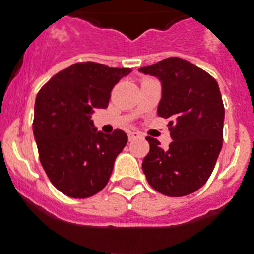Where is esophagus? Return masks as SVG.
I'll list each match as a JSON object with an SVG mask.
<instances>
[{"mask_svg": "<svg viewBox=\"0 0 254 254\" xmlns=\"http://www.w3.org/2000/svg\"><path fill=\"white\" fill-rule=\"evenodd\" d=\"M127 137H129V140H135L138 138H140V134L137 133V131H130V133H127Z\"/></svg>", "mask_w": 254, "mask_h": 254, "instance_id": "obj_1", "label": "esophagus"}]
</instances>
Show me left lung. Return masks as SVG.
<instances>
[{
    "label": "left lung",
    "mask_w": 254,
    "mask_h": 254,
    "mask_svg": "<svg viewBox=\"0 0 254 254\" xmlns=\"http://www.w3.org/2000/svg\"><path fill=\"white\" fill-rule=\"evenodd\" d=\"M161 81L157 115L169 119L172 142L164 150L152 137L142 169L150 186L173 197L195 192L212 174L223 142L225 107L217 81L178 57L139 68Z\"/></svg>",
    "instance_id": "1"
}]
</instances>
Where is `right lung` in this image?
Masks as SVG:
<instances>
[{"mask_svg": "<svg viewBox=\"0 0 254 254\" xmlns=\"http://www.w3.org/2000/svg\"><path fill=\"white\" fill-rule=\"evenodd\" d=\"M130 68L80 62L54 74L36 98L33 134L50 182L64 195L85 199L108 183L117 155L127 142L120 129L97 131L95 108H107L111 90Z\"/></svg>", "mask_w": 254, "mask_h": 254, "instance_id": "1", "label": "right lung"}]
</instances>
